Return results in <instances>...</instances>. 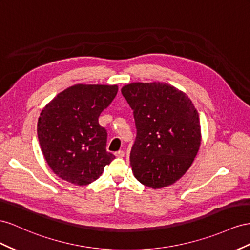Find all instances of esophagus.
Masks as SVG:
<instances>
[{
  "label": "esophagus",
  "mask_w": 250,
  "mask_h": 250,
  "mask_svg": "<svg viewBox=\"0 0 250 250\" xmlns=\"http://www.w3.org/2000/svg\"><path fill=\"white\" fill-rule=\"evenodd\" d=\"M114 154H116V157H118V158H123L125 156V152L123 150H119Z\"/></svg>",
  "instance_id": "esophagus-1"
}]
</instances>
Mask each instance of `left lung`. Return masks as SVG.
I'll use <instances>...</instances> for the list:
<instances>
[{"mask_svg": "<svg viewBox=\"0 0 250 250\" xmlns=\"http://www.w3.org/2000/svg\"><path fill=\"white\" fill-rule=\"evenodd\" d=\"M121 91L133 110L137 128L130 150L134 177L154 189L173 184L199 151L197 109L185 93L164 83H132Z\"/></svg>", "mask_w": 250, "mask_h": 250, "instance_id": "obj_1", "label": "left lung"}]
</instances>
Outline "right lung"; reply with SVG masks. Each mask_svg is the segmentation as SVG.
<instances>
[{
	"label": "right lung",
	"instance_id": "right-lung-1",
	"mask_svg": "<svg viewBox=\"0 0 250 250\" xmlns=\"http://www.w3.org/2000/svg\"><path fill=\"white\" fill-rule=\"evenodd\" d=\"M118 93L117 85L78 84L60 92L40 114L38 138L47 164L61 179L87 185L116 158L106 149L101 112Z\"/></svg>",
	"mask_w": 250,
	"mask_h": 250
}]
</instances>
